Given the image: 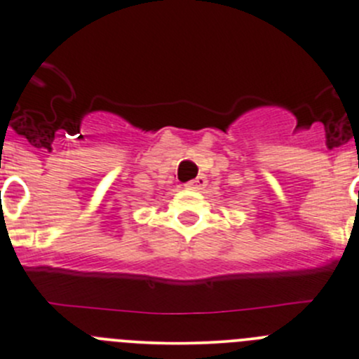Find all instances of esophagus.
I'll return each instance as SVG.
<instances>
[{"label": "esophagus", "instance_id": "obj_1", "mask_svg": "<svg viewBox=\"0 0 359 359\" xmlns=\"http://www.w3.org/2000/svg\"><path fill=\"white\" fill-rule=\"evenodd\" d=\"M205 186H206V177L205 175L196 177V179L189 180V182L186 184L187 189H193V191H201Z\"/></svg>", "mask_w": 359, "mask_h": 359}]
</instances>
